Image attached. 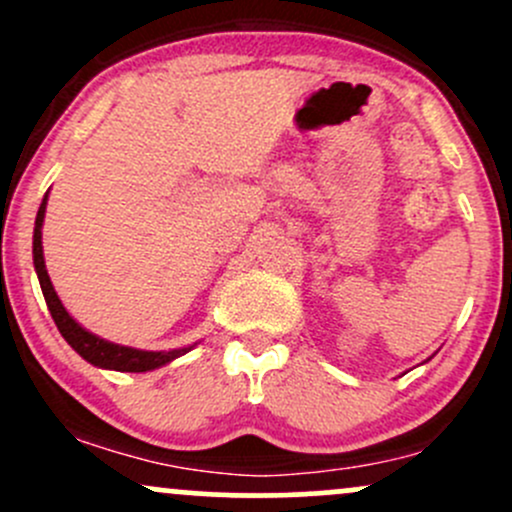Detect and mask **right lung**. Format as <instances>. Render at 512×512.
<instances>
[{"instance_id":"add662e5","label":"right lung","mask_w":512,"mask_h":512,"mask_svg":"<svg viewBox=\"0 0 512 512\" xmlns=\"http://www.w3.org/2000/svg\"><path fill=\"white\" fill-rule=\"evenodd\" d=\"M46 203L48 193L43 196L39 213H36V225H34V267L36 274H39V284L43 299H46L48 311H51L53 321H56L58 331L66 338L68 346L73 348L80 358L88 360L90 365H98V368L105 370H120V373H147V370H157L161 365L171 363L179 355L191 351L193 346L188 348H174V351H139V348L120 346V343H110L105 338L95 336L88 328H83L78 321L73 319L66 311V306L58 299L56 289H53L51 277L46 272V262H43V245H41V228H43V215H46Z\"/></svg>"}]
</instances>
